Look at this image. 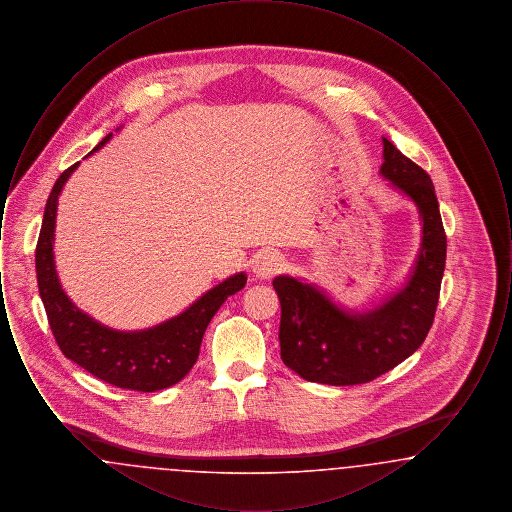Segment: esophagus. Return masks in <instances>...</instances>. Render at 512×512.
I'll return each instance as SVG.
<instances>
[{"label": "esophagus", "instance_id": "esophagus-1", "mask_svg": "<svg viewBox=\"0 0 512 512\" xmlns=\"http://www.w3.org/2000/svg\"><path fill=\"white\" fill-rule=\"evenodd\" d=\"M284 267V257L276 251H265V253H259L255 259H253V265L251 270L257 278L261 280H268L272 278L274 274H278Z\"/></svg>", "mask_w": 512, "mask_h": 512}]
</instances>
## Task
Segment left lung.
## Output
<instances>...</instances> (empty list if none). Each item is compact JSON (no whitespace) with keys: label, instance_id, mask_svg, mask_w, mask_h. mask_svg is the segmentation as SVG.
<instances>
[{"label":"left lung","instance_id":"left-lung-1","mask_svg":"<svg viewBox=\"0 0 512 512\" xmlns=\"http://www.w3.org/2000/svg\"><path fill=\"white\" fill-rule=\"evenodd\" d=\"M380 176L413 201L422 226L420 249L405 284L372 309H349L305 278L280 274V355L303 380L328 386L365 384L403 363L426 340L438 307L447 238L430 176L388 138Z\"/></svg>","mask_w":512,"mask_h":512}]
</instances>
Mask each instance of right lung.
<instances>
[{
  "mask_svg": "<svg viewBox=\"0 0 512 512\" xmlns=\"http://www.w3.org/2000/svg\"><path fill=\"white\" fill-rule=\"evenodd\" d=\"M111 138L113 134H107L86 157ZM78 165L74 163L53 184L36 245L38 290L51 332L67 359L107 384L146 393L171 388L192 370L211 318L230 295L244 288L247 274L228 276L199 295L182 313L142 330H115L90 317L63 290L53 253L59 195Z\"/></svg>",
  "mask_w": 512,
  "mask_h": 512,
  "instance_id": "add662e5",
  "label": "right lung"
}]
</instances>
